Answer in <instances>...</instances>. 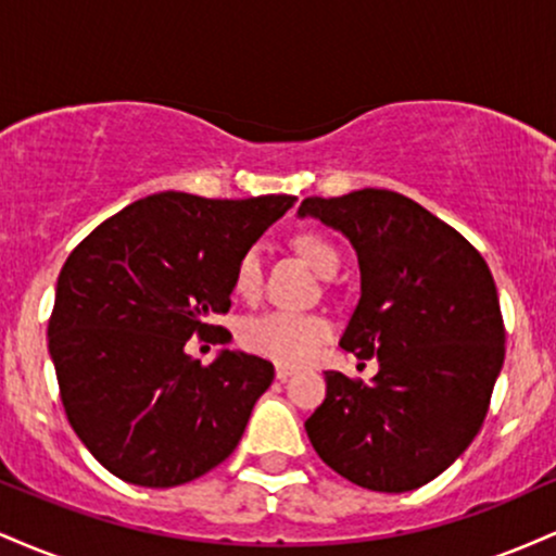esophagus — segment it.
<instances>
[{"instance_id":"1","label":"esophagus","mask_w":556,"mask_h":556,"mask_svg":"<svg viewBox=\"0 0 556 556\" xmlns=\"http://www.w3.org/2000/svg\"><path fill=\"white\" fill-rule=\"evenodd\" d=\"M274 374H277V381H287L292 374H295V368H290V366H277V371H274Z\"/></svg>"}]
</instances>
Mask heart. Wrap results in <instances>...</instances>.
<instances>
[{
    "instance_id": "b5f03b06",
    "label": "heart",
    "mask_w": 556,
    "mask_h": 556,
    "mask_svg": "<svg viewBox=\"0 0 556 556\" xmlns=\"http://www.w3.org/2000/svg\"><path fill=\"white\" fill-rule=\"evenodd\" d=\"M292 245L321 277H334L340 269V251L321 232H300L292 240ZM232 287L242 298L256 295L261 287L258 248H248L240 253L232 271ZM327 337V318L318 314H303V311H266V314L248 318L240 327V342L251 353L277 363H290V366L308 361Z\"/></svg>"
}]
</instances>
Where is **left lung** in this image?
<instances>
[{"instance_id":"obj_1","label":"left lung","mask_w":556,"mask_h":556,"mask_svg":"<svg viewBox=\"0 0 556 556\" xmlns=\"http://www.w3.org/2000/svg\"><path fill=\"white\" fill-rule=\"evenodd\" d=\"M353 242L361 300L342 350L379 361L371 384L327 371L305 420L331 470L363 489L413 491L468 450L504 363V321L486 261L446 222L394 190L305 198Z\"/></svg>"}]
</instances>
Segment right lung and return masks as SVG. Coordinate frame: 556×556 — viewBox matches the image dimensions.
<instances>
[{
  "label": "right lung",
  "mask_w": 556,
  "mask_h": 556,
  "mask_svg": "<svg viewBox=\"0 0 556 556\" xmlns=\"http://www.w3.org/2000/svg\"><path fill=\"white\" fill-rule=\"evenodd\" d=\"M295 201L167 190L101 222L70 253L49 353L70 426L110 473L169 489L232 455L274 366L232 350L201 366L185 342L229 340L212 321L232 305L235 264Z\"/></svg>",
  "instance_id": "right-lung-1"
}]
</instances>
